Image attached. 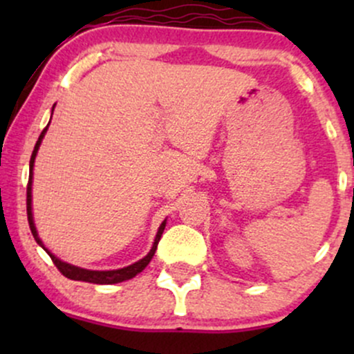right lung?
<instances>
[{"label":"right lung","instance_id":"right-lung-1","mask_svg":"<svg viewBox=\"0 0 354 354\" xmlns=\"http://www.w3.org/2000/svg\"><path fill=\"white\" fill-rule=\"evenodd\" d=\"M46 129H48V126L43 129L41 135H39L38 141H36V145H35L33 154H31V160H30V180H28V186H26L28 223H30L31 233H33L36 243H38L39 246H43V243H41V239L38 238V233H36L35 223H33V213H31V176H33L35 156H36V153H38V148H39V145H41V140H43L44 133H46ZM165 226H166V221L161 223L160 230H158V234H156V238H154V243H153L151 251H149V253L146 254L143 259H140V261H136L135 265H129V266H126V268H121V270H113V271H91V270H83V268L73 266V265H68V263L59 261V259L56 258L55 254H51L50 251H48L44 246H43V250L46 251L48 254H50V258L53 259V263H55V266L59 270V273L63 274V276H66V278L75 279V281H86V283H95V284H115V283L126 281V279L135 278V276H136L138 273H141V271H143L145 268L149 265V261H151V258L154 256V251H156V248H158V243H160L161 234H163V231H165Z\"/></svg>","mask_w":354,"mask_h":354}]
</instances>
